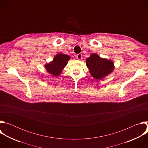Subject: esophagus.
I'll return each mask as SVG.
<instances>
[{
    "label": "esophagus",
    "mask_w": 148,
    "mask_h": 148,
    "mask_svg": "<svg viewBox=\"0 0 148 148\" xmlns=\"http://www.w3.org/2000/svg\"><path fill=\"white\" fill-rule=\"evenodd\" d=\"M77 58L78 60H81L82 58V54H81V53L78 54L77 55Z\"/></svg>",
    "instance_id": "obj_1"
}]
</instances>
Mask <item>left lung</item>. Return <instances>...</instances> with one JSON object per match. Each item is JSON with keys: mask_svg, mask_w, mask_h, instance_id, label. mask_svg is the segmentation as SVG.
<instances>
[{"mask_svg": "<svg viewBox=\"0 0 148 148\" xmlns=\"http://www.w3.org/2000/svg\"><path fill=\"white\" fill-rule=\"evenodd\" d=\"M86 65L91 75L98 79L108 75L114 69L113 61L101 58L96 54H92L86 60Z\"/></svg>", "mask_w": 148, "mask_h": 148, "instance_id": "left-lung-1", "label": "left lung"}]
</instances>
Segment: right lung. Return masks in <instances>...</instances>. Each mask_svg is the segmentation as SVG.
<instances>
[{
	"instance_id": "add662e5",
	"label": "right lung",
	"mask_w": 148,
	"mask_h": 148,
	"mask_svg": "<svg viewBox=\"0 0 148 148\" xmlns=\"http://www.w3.org/2000/svg\"><path fill=\"white\" fill-rule=\"evenodd\" d=\"M70 57L66 54H58L53 59V61L45 65L47 72L54 76L59 75L62 69L67 65Z\"/></svg>"
}]
</instances>
